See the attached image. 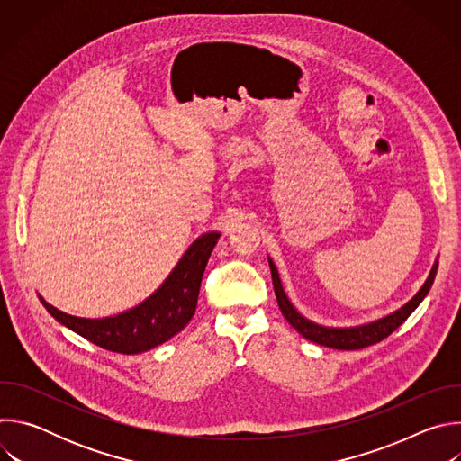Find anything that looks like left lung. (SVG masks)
Segmentation results:
<instances>
[{
	"mask_svg": "<svg viewBox=\"0 0 461 461\" xmlns=\"http://www.w3.org/2000/svg\"><path fill=\"white\" fill-rule=\"evenodd\" d=\"M270 262V270H272V281H274V290H276V297H277V304L283 312V315L286 317V321L295 328V330L306 338L312 343L328 347V348H336V350H359L370 345H375L379 341H383L384 338H388L396 328H400L409 315L420 306V303L425 299V295L429 294L436 272H438V260L434 262V267L430 270L429 279L425 281V285L421 286V290L400 310H396L393 313L370 322V324H363V326H356V328H326L321 324H315L308 319H304L288 301L283 286H281V279L277 274V268L274 262L268 258Z\"/></svg>",
	"mask_w": 461,
	"mask_h": 461,
	"instance_id": "8db88e82",
	"label": "left lung"
}]
</instances>
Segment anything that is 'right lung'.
<instances>
[{
    "label": "right lung",
    "instance_id": "right-lung-1",
    "mask_svg": "<svg viewBox=\"0 0 461 461\" xmlns=\"http://www.w3.org/2000/svg\"><path fill=\"white\" fill-rule=\"evenodd\" d=\"M219 237L212 231L196 239L164 285L142 304L120 315L82 319L40 299L56 321L105 350L129 356L151 350L178 334L193 317L208 258Z\"/></svg>",
    "mask_w": 461,
    "mask_h": 461
}]
</instances>
